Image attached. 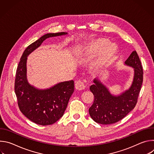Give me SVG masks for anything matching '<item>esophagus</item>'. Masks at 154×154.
Instances as JSON below:
<instances>
[{
  "instance_id": "1",
  "label": "esophagus",
  "mask_w": 154,
  "mask_h": 154,
  "mask_svg": "<svg viewBox=\"0 0 154 154\" xmlns=\"http://www.w3.org/2000/svg\"><path fill=\"white\" fill-rule=\"evenodd\" d=\"M75 89H77L78 90H83L85 88V85L82 81L79 80L75 83Z\"/></svg>"
}]
</instances>
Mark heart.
I'll list each match as a JSON object with an SVG mask.
<instances>
[{"label":"heart","mask_w":154,"mask_h":154,"mask_svg":"<svg viewBox=\"0 0 154 154\" xmlns=\"http://www.w3.org/2000/svg\"><path fill=\"white\" fill-rule=\"evenodd\" d=\"M108 41L103 38H100L92 42L91 45L85 49L86 54H91L100 52L98 59V64L100 66H105L110 63L115 57L118 48L115 44L113 42H107Z\"/></svg>","instance_id":"obj_1"}]
</instances>
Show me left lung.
Segmentation results:
<instances>
[{
	"instance_id": "1",
	"label": "left lung",
	"mask_w": 154,
	"mask_h": 154,
	"mask_svg": "<svg viewBox=\"0 0 154 154\" xmlns=\"http://www.w3.org/2000/svg\"><path fill=\"white\" fill-rule=\"evenodd\" d=\"M134 68V75L130 87L120 95L111 94L108 88L96 78L90 90L94 100L89 108L91 118L97 123L111 124L123 119L135 108L143 81L141 63L136 51H134L124 63Z\"/></svg>"
}]
</instances>
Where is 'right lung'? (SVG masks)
Returning <instances> with one entry per match:
<instances>
[{"instance_id": "right-lung-1", "label": "right lung", "mask_w": 154, "mask_h": 154, "mask_svg": "<svg viewBox=\"0 0 154 154\" xmlns=\"http://www.w3.org/2000/svg\"><path fill=\"white\" fill-rule=\"evenodd\" d=\"M67 34L60 32L43 35L26 49L19 63L14 83L18 106L23 114L35 124L51 125L63 116L74 91V82H60L45 90L35 88L27 80V57L47 38Z\"/></svg>"}]
</instances>
